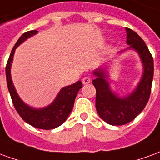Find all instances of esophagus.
Instances as JSON below:
<instances>
[{
    "mask_svg": "<svg viewBox=\"0 0 160 160\" xmlns=\"http://www.w3.org/2000/svg\"><path fill=\"white\" fill-rule=\"evenodd\" d=\"M91 82V78L89 76H86L84 78H82V82L84 83V84H87V83H89V82Z\"/></svg>",
    "mask_w": 160,
    "mask_h": 160,
    "instance_id": "obj_1",
    "label": "esophagus"
}]
</instances>
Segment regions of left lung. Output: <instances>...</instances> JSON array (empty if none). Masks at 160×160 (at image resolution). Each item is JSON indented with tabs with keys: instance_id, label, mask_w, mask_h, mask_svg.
Instances as JSON below:
<instances>
[{
	"instance_id": "left-lung-1",
	"label": "left lung",
	"mask_w": 160,
	"mask_h": 160,
	"mask_svg": "<svg viewBox=\"0 0 160 160\" xmlns=\"http://www.w3.org/2000/svg\"><path fill=\"white\" fill-rule=\"evenodd\" d=\"M126 30L128 48L136 50L144 64L143 77L137 89L130 96L119 98L111 92L102 70L94 72L97 78L92 81L96 90V111L104 122L113 126L125 125L141 113L149 100L153 78V58L146 43L132 29L126 28Z\"/></svg>"
}]
</instances>
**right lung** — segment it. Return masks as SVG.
Returning <instances> with one entry per match:
<instances>
[{"label":"right lung","mask_w":160,"mask_h":160,"mask_svg":"<svg viewBox=\"0 0 160 160\" xmlns=\"http://www.w3.org/2000/svg\"><path fill=\"white\" fill-rule=\"evenodd\" d=\"M37 32H38L37 30L26 32L18 39V41L14 45L12 52L10 53L9 58L6 65V78H7L8 88L9 90L13 106L18 112V114H20V117L27 123L36 128L49 130V129L56 128L66 121V119L68 118L69 114H71L73 108L76 96L78 95L79 89L82 87V84L80 81H78L74 84L63 88L52 103L47 108L42 109H34L32 108L28 107V105H26L20 100V98L18 96L15 91L11 79V75H10L11 62L13 61V53L17 47L27 38H30L32 35L36 34Z\"/></svg>","instance_id":"right-lung-1"}]
</instances>
